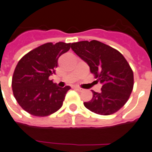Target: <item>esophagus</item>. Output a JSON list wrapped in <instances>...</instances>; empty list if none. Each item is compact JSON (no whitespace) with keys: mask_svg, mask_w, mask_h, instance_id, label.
I'll use <instances>...</instances> for the list:
<instances>
[{"mask_svg":"<svg viewBox=\"0 0 152 152\" xmlns=\"http://www.w3.org/2000/svg\"><path fill=\"white\" fill-rule=\"evenodd\" d=\"M75 89H77V91H79V92H83V91L85 90L84 88H80V87H77V86H75Z\"/></svg>","mask_w":152,"mask_h":152,"instance_id":"1","label":"esophagus"}]
</instances>
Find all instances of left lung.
<instances>
[{"mask_svg": "<svg viewBox=\"0 0 152 152\" xmlns=\"http://www.w3.org/2000/svg\"><path fill=\"white\" fill-rule=\"evenodd\" d=\"M71 48L103 85L100 93L92 90L93 98L84 103L85 107L101 115L117 112L128 101L133 88V72L127 60L115 48L96 40L72 43Z\"/></svg>", "mask_w": 152, "mask_h": 152, "instance_id": "obj_1", "label": "left lung"}]
</instances>
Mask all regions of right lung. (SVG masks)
Wrapping results in <instances>:
<instances>
[{"label": "right lung", "mask_w": 152, "mask_h": 152, "mask_svg": "<svg viewBox=\"0 0 152 152\" xmlns=\"http://www.w3.org/2000/svg\"><path fill=\"white\" fill-rule=\"evenodd\" d=\"M70 47V43H45L26 53L17 64L12 81L13 95L26 112L45 117L61 107L70 87L59 88L49 76L55 74L59 57Z\"/></svg>", "instance_id": "obj_1"}]
</instances>
